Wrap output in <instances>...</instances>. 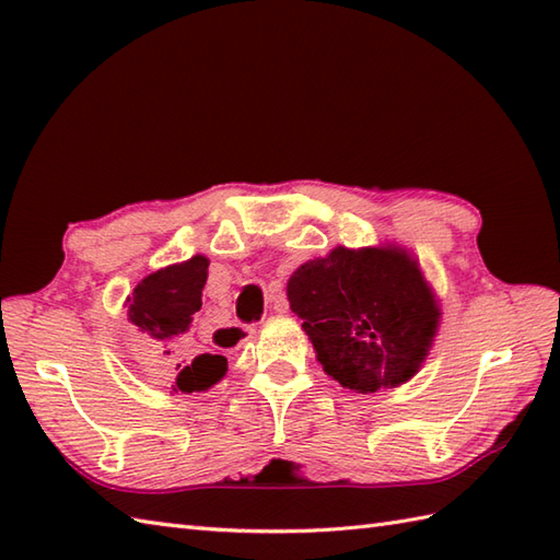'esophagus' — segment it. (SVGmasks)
I'll return each mask as SVG.
<instances>
[{"instance_id": "34e87169", "label": "esophagus", "mask_w": 560, "mask_h": 560, "mask_svg": "<svg viewBox=\"0 0 560 560\" xmlns=\"http://www.w3.org/2000/svg\"><path fill=\"white\" fill-rule=\"evenodd\" d=\"M253 335V331H249L247 327H243V325H225V327H221L219 331H217V337L223 341V343H243V341H247V337Z\"/></svg>"}]
</instances>
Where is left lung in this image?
Instances as JSON below:
<instances>
[{
  "instance_id": "left-lung-1",
  "label": "left lung",
  "mask_w": 560,
  "mask_h": 560,
  "mask_svg": "<svg viewBox=\"0 0 560 560\" xmlns=\"http://www.w3.org/2000/svg\"><path fill=\"white\" fill-rule=\"evenodd\" d=\"M287 295L325 373L359 395L409 383L443 315L419 259L395 243L307 259Z\"/></svg>"
}]
</instances>
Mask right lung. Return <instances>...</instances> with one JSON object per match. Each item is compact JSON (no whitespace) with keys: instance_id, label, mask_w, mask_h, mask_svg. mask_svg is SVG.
Wrapping results in <instances>:
<instances>
[{"instance_id":"right-lung-1","label":"right lung","mask_w":560,"mask_h":560,"mask_svg":"<svg viewBox=\"0 0 560 560\" xmlns=\"http://www.w3.org/2000/svg\"><path fill=\"white\" fill-rule=\"evenodd\" d=\"M209 277V259L195 255L177 265L151 271L127 295V319L165 359H173L175 377L171 395L205 392L229 371V361L219 353H187L185 341L192 329V315L201 307V289Z\"/></svg>"}]
</instances>
